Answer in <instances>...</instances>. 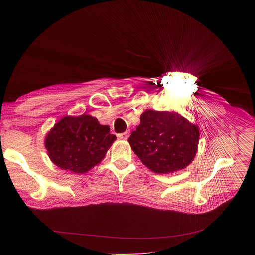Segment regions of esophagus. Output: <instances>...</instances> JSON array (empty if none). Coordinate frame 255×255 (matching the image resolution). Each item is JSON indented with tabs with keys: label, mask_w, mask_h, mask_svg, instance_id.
I'll list each match as a JSON object with an SVG mask.
<instances>
[{
	"label": "esophagus",
	"mask_w": 255,
	"mask_h": 255,
	"mask_svg": "<svg viewBox=\"0 0 255 255\" xmlns=\"http://www.w3.org/2000/svg\"><path fill=\"white\" fill-rule=\"evenodd\" d=\"M128 137H129V131H126V132H124V133L119 134V138L122 139V140H127Z\"/></svg>",
	"instance_id": "esophagus-1"
}]
</instances>
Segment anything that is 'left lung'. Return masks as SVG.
<instances>
[{"label": "left lung", "instance_id": "1", "mask_svg": "<svg viewBox=\"0 0 255 255\" xmlns=\"http://www.w3.org/2000/svg\"><path fill=\"white\" fill-rule=\"evenodd\" d=\"M200 129L174 111L146 110L128 142L152 172L166 174L187 167L198 151Z\"/></svg>", "mask_w": 255, "mask_h": 255}]
</instances>
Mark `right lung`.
<instances>
[{"label": "right lung", "instance_id": "obj_1", "mask_svg": "<svg viewBox=\"0 0 255 255\" xmlns=\"http://www.w3.org/2000/svg\"><path fill=\"white\" fill-rule=\"evenodd\" d=\"M117 137L89 114L64 116L46 133L44 146L57 167L85 173L98 165Z\"/></svg>", "mask_w": 255, "mask_h": 255}]
</instances>
